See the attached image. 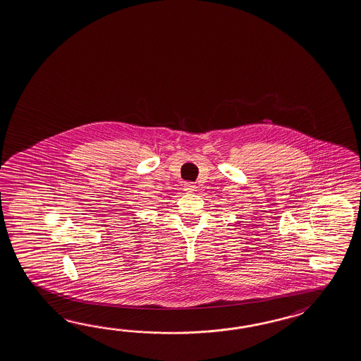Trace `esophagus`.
<instances>
[{
  "label": "esophagus",
  "instance_id": "34e87169",
  "mask_svg": "<svg viewBox=\"0 0 361 361\" xmlns=\"http://www.w3.org/2000/svg\"><path fill=\"white\" fill-rule=\"evenodd\" d=\"M196 188H197V187L193 185V183H185L183 190H185V193H193L196 191Z\"/></svg>",
  "mask_w": 361,
  "mask_h": 361
}]
</instances>
